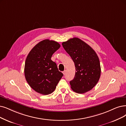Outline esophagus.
Wrapping results in <instances>:
<instances>
[{
    "instance_id": "obj_1",
    "label": "esophagus",
    "mask_w": 126,
    "mask_h": 126,
    "mask_svg": "<svg viewBox=\"0 0 126 126\" xmlns=\"http://www.w3.org/2000/svg\"><path fill=\"white\" fill-rule=\"evenodd\" d=\"M66 72H67V71H66V70H64V71L63 72V75H66Z\"/></svg>"
}]
</instances>
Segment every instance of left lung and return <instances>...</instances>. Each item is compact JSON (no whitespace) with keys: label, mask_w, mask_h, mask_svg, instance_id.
<instances>
[{"label":"left lung","mask_w":126,"mask_h":126,"mask_svg":"<svg viewBox=\"0 0 126 126\" xmlns=\"http://www.w3.org/2000/svg\"><path fill=\"white\" fill-rule=\"evenodd\" d=\"M62 45L75 64V76L70 82L71 89L79 94L89 91L97 84L101 74L98 55L89 45L78 38L70 39Z\"/></svg>","instance_id":"1"}]
</instances>
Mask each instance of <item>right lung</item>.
Wrapping results in <instances>:
<instances>
[{"label": "right lung", "mask_w": 126, "mask_h": 126, "mask_svg": "<svg viewBox=\"0 0 126 126\" xmlns=\"http://www.w3.org/2000/svg\"><path fill=\"white\" fill-rule=\"evenodd\" d=\"M60 47L58 42L46 39L36 44L27 55L24 68L25 79L29 86L39 94L52 93L63 76L56 63L51 60Z\"/></svg>", "instance_id": "1"}]
</instances>
